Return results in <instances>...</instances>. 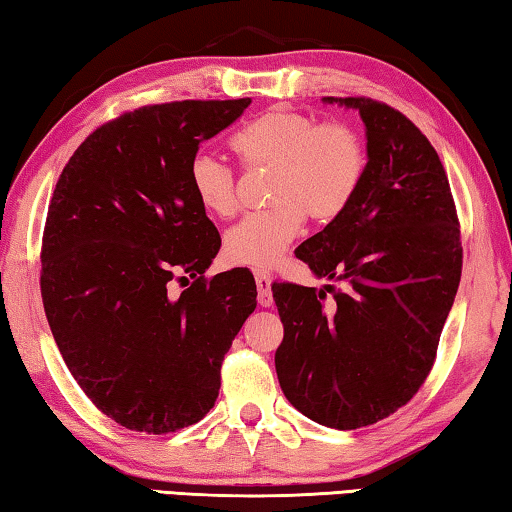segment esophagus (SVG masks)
<instances>
[{
  "label": "esophagus",
  "mask_w": 512,
  "mask_h": 512,
  "mask_svg": "<svg viewBox=\"0 0 512 512\" xmlns=\"http://www.w3.org/2000/svg\"><path fill=\"white\" fill-rule=\"evenodd\" d=\"M255 282H257V300L262 307H271L273 305V291H271V284H273V277L268 271H262V268H257L255 271Z\"/></svg>",
  "instance_id": "esophagus-1"
}]
</instances>
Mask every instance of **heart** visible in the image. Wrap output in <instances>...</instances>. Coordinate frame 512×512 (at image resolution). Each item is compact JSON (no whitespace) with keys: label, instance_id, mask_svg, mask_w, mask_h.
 <instances>
[{"label":"heart","instance_id":"b5f03b06","mask_svg":"<svg viewBox=\"0 0 512 512\" xmlns=\"http://www.w3.org/2000/svg\"><path fill=\"white\" fill-rule=\"evenodd\" d=\"M232 151L250 167H273L271 210L246 214L225 232L232 264L273 266L300 235L305 216L334 221L357 196L368 167L361 135L345 124H320L298 110L271 108L232 135ZM189 187L207 214L235 212V173L210 153L189 162Z\"/></svg>","mask_w":512,"mask_h":512}]
</instances>
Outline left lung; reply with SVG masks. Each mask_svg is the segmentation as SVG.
Masks as SVG:
<instances>
[{"instance_id": "1", "label": "left lung", "mask_w": 512, "mask_h": 512, "mask_svg": "<svg viewBox=\"0 0 512 512\" xmlns=\"http://www.w3.org/2000/svg\"><path fill=\"white\" fill-rule=\"evenodd\" d=\"M323 101L359 112L368 167L348 210L296 248L311 273L343 289L273 284L284 325L275 370L302 415L359 429L395 413L427 379L463 248L447 173L420 128L372 99Z\"/></svg>"}]
</instances>
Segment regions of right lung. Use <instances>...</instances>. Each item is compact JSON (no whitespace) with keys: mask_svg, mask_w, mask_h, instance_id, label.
I'll return each mask as SVG.
<instances>
[{"mask_svg":"<svg viewBox=\"0 0 512 512\" xmlns=\"http://www.w3.org/2000/svg\"><path fill=\"white\" fill-rule=\"evenodd\" d=\"M250 106H144L94 131L60 173L42 237L40 291L72 377L133 431L169 433L212 409L221 363L257 307L253 273L205 280L221 237L189 162ZM194 279L178 299L171 279Z\"/></svg>","mask_w":512,"mask_h":512,"instance_id":"1","label":"right lung"}]
</instances>
